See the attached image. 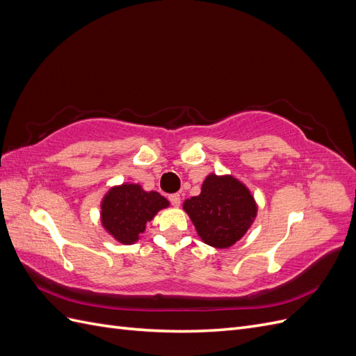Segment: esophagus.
I'll use <instances>...</instances> for the list:
<instances>
[{
  "label": "esophagus",
  "mask_w": 356,
  "mask_h": 356,
  "mask_svg": "<svg viewBox=\"0 0 356 356\" xmlns=\"http://www.w3.org/2000/svg\"><path fill=\"white\" fill-rule=\"evenodd\" d=\"M169 200H170L172 204H174L175 208H178L179 203H181V196L178 195V193H175V195H170V196H169Z\"/></svg>",
  "instance_id": "1"
}]
</instances>
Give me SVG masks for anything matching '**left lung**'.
<instances>
[{
  "label": "left lung",
  "instance_id": "left-lung-1",
  "mask_svg": "<svg viewBox=\"0 0 356 356\" xmlns=\"http://www.w3.org/2000/svg\"><path fill=\"white\" fill-rule=\"evenodd\" d=\"M202 242L227 250L239 242L257 218L258 204L251 190L233 175L209 174L199 196L182 203Z\"/></svg>",
  "mask_w": 356,
  "mask_h": 356
}]
</instances>
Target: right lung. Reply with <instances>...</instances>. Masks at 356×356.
<instances>
[{"label":"right lung","instance_id":"right-lung-1","mask_svg":"<svg viewBox=\"0 0 356 356\" xmlns=\"http://www.w3.org/2000/svg\"><path fill=\"white\" fill-rule=\"evenodd\" d=\"M169 200L157 191H145L141 184L123 182L113 186L101 200V224L122 245H134L145 225L159 211L169 208Z\"/></svg>","mask_w":356,"mask_h":356}]
</instances>
